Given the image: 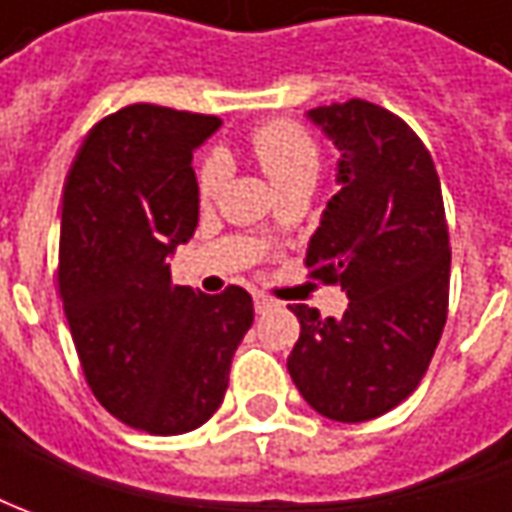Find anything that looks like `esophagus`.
<instances>
[{
  "mask_svg": "<svg viewBox=\"0 0 512 512\" xmlns=\"http://www.w3.org/2000/svg\"><path fill=\"white\" fill-rule=\"evenodd\" d=\"M253 305H256V313H267V310L276 307V299L267 296V293H256V296H253Z\"/></svg>",
  "mask_w": 512,
  "mask_h": 512,
  "instance_id": "obj_1",
  "label": "esophagus"
}]
</instances>
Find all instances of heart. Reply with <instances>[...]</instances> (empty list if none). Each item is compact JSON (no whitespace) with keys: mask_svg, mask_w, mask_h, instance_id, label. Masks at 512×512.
<instances>
[{"mask_svg":"<svg viewBox=\"0 0 512 512\" xmlns=\"http://www.w3.org/2000/svg\"><path fill=\"white\" fill-rule=\"evenodd\" d=\"M250 153L279 190L305 179L313 182L319 170V142L310 136V130L293 119H270L259 125L250 133ZM222 185H225V162L216 153H207L196 168V193L202 202H213ZM270 230H273L270 225L262 227V236H267Z\"/></svg>","mask_w":512,"mask_h":512,"instance_id":"b5f03b06","label":"heart"}]
</instances>
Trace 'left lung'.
I'll list each match as a JSON object with an SVG mask.
<instances>
[{
    "instance_id": "left-lung-1",
    "label": "left lung",
    "mask_w": 512,
    "mask_h": 512,
    "mask_svg": "<svg viewBox=\"0 0 512 512\" xmlns=\"http://www.w3.org/2000/svg\"><path fill=\"white\" fill-rule=\"evenodd\" d=\"M342 150V190L307 245L313 279L342 285V319L293 305L287 356L305 402L333 422H370L422 382L450 299V236L430 150L396 113L364 99L307 113Z\"/></svg>"
}]
</instances>
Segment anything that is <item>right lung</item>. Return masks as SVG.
<instances>
[{
	"instance_id": "add662e5",
	"label": "right lung",
	"mask_w": 512,
	"mask_h": 512,
	"mask_svg": "<svg viewBox=\"0 0 512 512\" xmlns=\"http://www.w3.org/2000/svg\"><path fill=\"white\" fill-rule=\"evenodd\" d=\"M216 116L128 105L88 130L62 193L59 299L85 382L119 422L190 433L219 410L253 299L173 285L168 256L199 222L193 148Z\"/></svg>"
}]
</instances>
